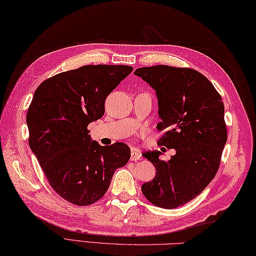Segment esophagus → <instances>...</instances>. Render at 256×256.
Returning <instances> with one entry per match:
<instances>
[{
  "instance_id": "obj_1",
  "label": "esophagus",
  "mask_w": 256,
  "mask_h": 256,
  "mask_svg": "<svg viewBox=\"0 0 256 256\" xmlns=\"http://www.w3.org/2000/svg\"><path fill=\"white\" fill-rule=\"evenodd\" d=\"M140 157H142V153H140V150H138V148H132V152H131V160L136 162V160H140Z\"/></svg>"
}]
</instances>
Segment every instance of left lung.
Here are the masks:
<instances>
[{"instance_id":"1","label":"left lung","mask_w":256,"mask_h":256,"mask_svg":"<svg viewBox=\"0 0 256 256\" xmlns=\"http://www.w3.org/2000/svg\"><path fill=\"white\" fill-rule=\"evenodd\" d=\"M134 74L156 91L162 120L156 128L166 131L157 144L176 150L168 162L160 160V150L143 154L156 174L142 192L157 206L177 208L200 194L218 172L226 143L224 102L194 69L158 64L138 68Z\"/></svg>"}]
</instances>
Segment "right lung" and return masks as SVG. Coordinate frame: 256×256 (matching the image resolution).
Wrapping results in <instances>:
<instances>
[{"mask_svg":"<svg viewBox=\"0 0 256 256\" xmlns=\"http://www.w3.org/2000/svg\"><path fill=\"white\" fill-rule=\"evenodd\" d=\"M132 70L86 64L46 79L35 91L26 116L30 148L52 188L70 204L102 198L114 172L131 157L124 143L106 148L92 140L88 125L103 116L106 96Z\"/></svg>","mask_w":256,"mask_h":256,"instance_id":"right-lung-1","label":"right lung"}]
</instances>
